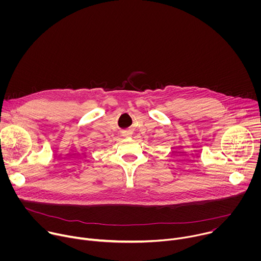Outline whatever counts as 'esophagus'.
Instances as JSON below:
<instances>
[{"label":"esophagus","instance_id":"obj_1","mask_svg":"<svg viewBox=\"0 0 261 261\" xmlns=\"http://www.w3.org/2000/svg\"><path fill=\"white\" fill-rule=\"evenodd\" d=\"M131 134H132L131 131H124V132H123V135H124V136H130Z\"/></svg>","mask_w":261,"mask_h":261}]
</instances>
